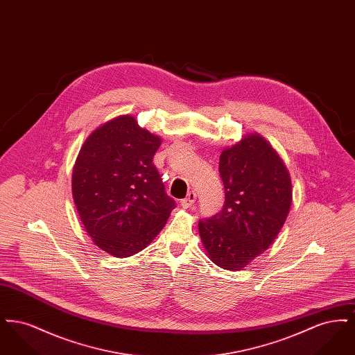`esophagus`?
Listing matches in <instances>:
<instances>
[{
    "instance_id": "esophagus-1",
    "label": "esophagus",
    "mask_w": 355,
    "mask_h": 355,
    "mask_svg": "<svg viewBox=\"0 0 355 355\" xmlns=\"http://www.w3.org/2000/svg\"><path fill=\"white\" fill-rule=\"evenodd\" d=\"M196 198H197L196 193H194V191H189L185 198H184V200H181V206H182V207H185V209L194 206V203H196Z\"/></svg>"
}]
</instances>
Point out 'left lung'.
Returning a JSON list of instances; mask_svg holds the SVG:
<instances>
[{"label":"left lung","mask_w":355,"mask_h":355,"mask_svg":"<svg viewBox=\"0 0 355 355\" xmlns=\"http://www.w3.org/2000/svg\"><path fill=\"white\" fill-rule=\"evenodd\" d=\"M222 210L198 220L209 258L226 270L245 268L282 229L291 205V181L282 159L259 135L243 137L220 157Z\"/></svg>","instance_id":"1"}]
</instances>
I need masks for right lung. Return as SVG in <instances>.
Segmentation results:
<instances>
[{
	"instance_id": "add662e5",
	"label": "right lung",
	"mask_w": 355,
	"mask_h": 355,
	"mask_svg": "<svg viewBox=\"0 0 355 355\" xmlns=\"http://www.w3.org/2000/svg\"><path fill=\"white\" fill-rule=\"evenodd\" d=\"M161 138L121 116L85 141L73 168V198L87 234L119 258L145 249L162 230L175 201L153 157Z\"/></svg>"
}]
</instances>
